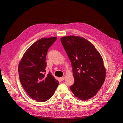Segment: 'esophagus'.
I'll use <instances>...</instances> for the list:
<instances>
[{
	"instance_id": "1",
	"label": "esophagus",
	"mask_w": 123,
	"mask_h": 123,
	"mask_svg": "<svg viewBox=\"0 0 123 123\" xmlns=\"http://www.w3.org/2000/svg\"><path fill=\"white\" fill-rule=\"evenodd\" d=\"M64 79H65V77H62L60 78L61 81H63L64 80Z\"/></svg>"
}]
</instances>
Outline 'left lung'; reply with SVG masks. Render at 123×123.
Returning <instances> with one entry per match:
<instances>
[{"instance_id":"1","label":"left lung","mask_w":123,"mask_h":123,"mask_svg":"<svg viewBox=\"0 0 123 123\" xmlns=\"http://www.w3.org/2000/svg\"><path fill=\"white\" fill-rule=\"evenodd\" d=\"M60 40L72 67L74 83L71 90L80 100L91 98L105 79L106 70L100 54L83 37L68 36Z\"/></svg>"}]
</instances>
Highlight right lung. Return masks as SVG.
Returning a JSON list of instances; mask_svg holds the SVG:
<instances>
[{"label":"right lung","instance_id":"1","mask_svg":"<svg viewBox=\"0 0 123 123\" xmlns=\"http://www.w3.org/2000/svg\"><path fill=\"white\" fill-rule=\"evenodd\" d=\"M57 37L44 38L36 41L26 51L18 66L19 79L30 98L39 102L49 99L59 84L50 72L45 74L46 56Z\"/></svg>","mask_w":123,"mask_h":123}]
</instances>
